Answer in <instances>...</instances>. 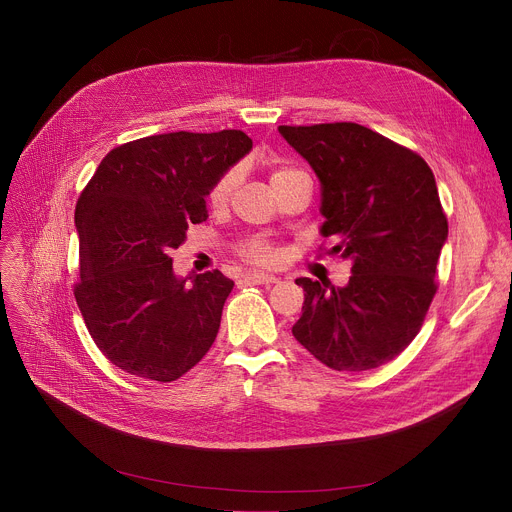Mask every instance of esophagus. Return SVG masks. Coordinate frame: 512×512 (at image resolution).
<instances>
[{"label": "esophagus", "instance_id": "esophagus-1", "mask_svg": "<svg viewBox=\"0 0 512 512\" xmlns=\"http://www.w3.org/2000/svg\"><path fill=\"white\" fill-rule=\"evenodd\" d=\"M245 282H247V284H276L278 278H276V276H270V274L253 272V274H247V276H245Z\"/></svg>", "mask_w": 512, "mask_h": 512}]
</instances>
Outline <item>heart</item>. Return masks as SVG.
Masks as SVG:
<instances>
[{
  "instance_id": "heart-1",
  "label": "heart",
  "mask_w": 512,
  "mask_h": 512,
  "mask_svg": "<svg viewBox=\"0 0 512 512\" xmlns=\"http://www.w3.org/2000/svg\"><path fill=\"white\" fill-rule=\"evenodd\" d=\"M292 174H303V172H299V170H294V168H288V166H280V168H276L274 172H272V184H276V182H280V180H284V178H288V176H292ZM234 184H236V174L234 172H228L226 176H222L220 180H218V184H215L213 188H211V193H209V203L213 205V207H222V205H226V201L230 199V195H232V191H234ZM242 253H245L249 259H253V261H257V263H272L274 261V251L267 247V245H263V242H259V240H253V242H249V245L242 249Z\"/></svg>"
}]
</instances>
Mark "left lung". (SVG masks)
Returning <instances> with one entry per match:
<instances>
[{
    "mask_svg": "<svg viewBox=\"0 0 512 512\" xmlns=\"http://www.w3.org/2000/svg\"><path fill=\"white\" fill-rule=\"evenodd\" d=\"M278 130L319 178L328 253L353 263L344 286L297 280L305 303L292 336L330 369L380 367L413 342L438 288L448 222L434 172L355 122Z\"/></svg>",
    "mask_w": 512,
    "mask_h": 512,
    "instance_id": "1",
    "label": "left lung"
}]
</instances>
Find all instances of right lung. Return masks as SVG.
<instances>
[{"label":"right lung","mask_w":512,"mask_h":512,"mask_svg":"<svg viewBox=\"0 0 512 512\" xmlns=\"http://www.w3.org/2000/svg\"><path fill=\"white\" fill-rule=\"evenodd\" d=\"M251 149L242 130L153 134L107 153L80 193L74 297L99 351L126 373L174 382L218 336L234 282L218 270L176 276L170 251Z\"/></svg>","instance_id":"obj_1"}]
</instances>
